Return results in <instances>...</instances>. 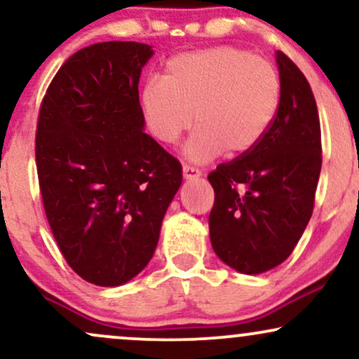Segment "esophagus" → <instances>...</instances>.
<instances>
[{
    "instance_id": "esophagus-1",
    "label": "esophagus",
    "mask_w": 359,
    "mask_h": 359,
    "mask_svg": "<svg viewBox=\"0 0 359 359\" xmlns=\"http://www.w3.org/2000/svg\"><path fill=\"white\" fill-rule=\"evenodd\" d=\"M182 174H184V179L191 180V179H199L201 177V170L196 167H191V165H184L182 167Z\"/></svg>"
}]
</instances>
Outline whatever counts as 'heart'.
I'll list each match as a JSON object with an SVG mask.
<instances>
[{"label": "heart", "mask_w": 359, "mask_h": 359, "mask_svg": "<svg viewBox=\"0 0 359 359\" xmlns=\"http://www.w3.org/2000/svg\"><path fill=\"white\" fill-rule=\"evenodd\" d=\"M280 100L275 65L229 45L172 57L163 79H150L142 93L148 128L165 145L179 142L194 114L199 126L185 145L192 162H209L224 150L250 154L275 123Z\"/></svg>", "instance_id": "b5f03b06"}]
</instances>
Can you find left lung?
I'll list each match as a JSON object with an SVG mask.
<instances>
[{
	"label": "left lung",
	"instance_id": "left-lung-1",
	"mask_svg": "<svg viewBox=\"0 0 359 359\" xmlns=\"http://www.w3.org/2000/svg\"><path fill=\"white\" fill-rule=\"evenodd\" d=\"M282 100L266 137L250 154L208 175L212 248L246 275L269 271L290 257L312 216L323 165L320 125L311 86L277 52Z\"/></svg>",
	"mask_w": 359,
	"mask_h": 359
}]
</instances>
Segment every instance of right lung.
Returning <instances> with one entry per match:
<instances>
[{
  "label": "right lung",
  "instance_id": "1",
  "mask_svg": "<svg viewBox=\"0 0 359 359\" xmlns=\"http://www.w3.org/2000/svg\"><path fill=\"white\" fill-rule=\"evenodd\" d=\"M150 45L102 42L64 62L35 137L43 209L69 266L118 287L148 265L182 165L143 131L138 82Z\"/></svg>",
  "mask_w": 359,
  "mask_h": 359
}]
</instances>
